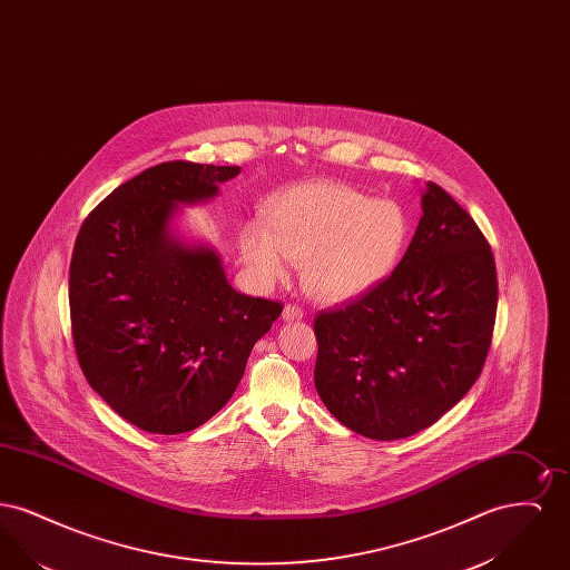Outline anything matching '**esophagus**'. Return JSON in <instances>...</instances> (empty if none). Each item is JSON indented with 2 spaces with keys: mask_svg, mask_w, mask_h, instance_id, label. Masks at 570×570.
Wrapping results in <instances>:
<instances>
[{
  "mask_svg": "<svg viewBox=\"0 0 570 570\" xmlns=\"http://www.w3.org/2000/svg\"><path fill=\"white\" fill-rule=\"evenodd\" d=\"M282 318H284L286 323L301 321V318H303V309H301L298 305H286V307H284V312H282Z\"/></svg>",
  "mask_w": 570,
  "mask_h": 570,
  "instance_id": "obj_1",
  "label": "esophagus"
}]
</instances>
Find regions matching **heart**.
<instances>
[{
	"label": "heart",
	"mask_w": 570,
	"mask_h": 570,
	"mask_svg": "<svg viewBox=\"0 0 570 570\" xmlns=\"http://www.w3.org/2000/svg\"><path fill=\"white\" fill-rule=\"evenodd\" d=\"M410 222L400 203L367 198L335 181L282 191L267 224L247 219L239 245L247 267L263 282L301 265L305 291L318 301H348L382 284L397 267Z\"/></svg>",
	"instance_id": "obj_1"
}]
</instances>
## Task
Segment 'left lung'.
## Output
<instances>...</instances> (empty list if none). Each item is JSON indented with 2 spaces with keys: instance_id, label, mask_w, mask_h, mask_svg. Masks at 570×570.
<instances>
[{
  "instance_id": "obj_1",
  "label": "left lung",
  "mask_w": 570,
  "mask_h": 570,
  "mask_svg": "<svg viewBox=\"0 0 570 570\" xmlns=\"http://www.w3.org/2000/svg\"><path fill=\"white\" fill-rule=\"evenodd\" d=\"M404 258L382 284L314 321V384L328 412L372 440L416 434L449 412L488 358L498 307L485 235L432 181Z\"/></svg>"
}]
</instances>
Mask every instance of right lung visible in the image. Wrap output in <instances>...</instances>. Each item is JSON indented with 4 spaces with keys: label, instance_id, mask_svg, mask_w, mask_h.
I'll list each match as a JSON object with an SVG mask.
<instances>
[{
    "label": "right lung",
    "instance_id": "right-lung-1",
    "mask_svg": "<svg viewBox=\"0 0 570 570\" xmlns=\"http://www.w3.org/2000/svg\"><path fill=\"white\" fill-rule=\"evenodd\" d=\"M239 166L175 160L121 184L82 222L70 263L75 348L91 389L149 434L191 432L233 397L282 303L237 293L216 249L173 230Z\"/></svg>",
    "mask_w": 570,
    "mask_h": 570
}]
</instances>
